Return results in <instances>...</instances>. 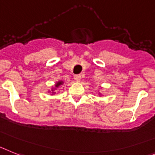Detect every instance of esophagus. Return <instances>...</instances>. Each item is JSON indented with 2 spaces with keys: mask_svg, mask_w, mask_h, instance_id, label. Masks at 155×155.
<instances>
[{
  "mask_svg": "<svg viewBox=\"0 0 155 155\" xmlns=\"http://www.w3.org/2000/svg\"><path fill=\"white\" fill-rule=\"evenodd\" d=\"M74 79H75V80L77 82H79L80 79H81V76L80 75H75L74 76Z\"/></svg>",
  "mask_w": 155,
  "mask_h": 155,
  "instance_id": "esophagus-1",
  "label": "esophagus"
}]
</instances>
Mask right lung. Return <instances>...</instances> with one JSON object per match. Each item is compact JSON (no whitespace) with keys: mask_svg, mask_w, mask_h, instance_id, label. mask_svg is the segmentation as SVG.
<instances>
[{"mask_svg":"<svg viewBox=\"0 0 155 155\" xmlns=\"http://www.w3.org/2000/svg\"><path fill=\"white\" fill-rule=\"evenodd\" d=\"M62 83H63V82H61V81L58 82V83L57 84H56V86H55V87H58L59 86L61 85V84H62ZM52 91H54V90H52ZM53 93H54V92H53Z\"/></svg>","mask_w":155,"mask_h":155,"instance_id":"1","label":"right lung"}]
</instances>
